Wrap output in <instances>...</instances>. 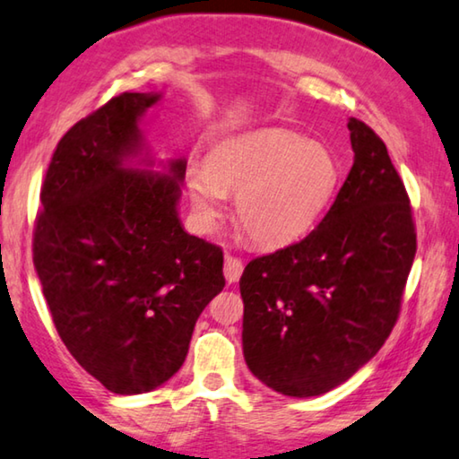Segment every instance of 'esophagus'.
<instances>
[{
	"mask_svg": "<svg viewBox=\"0 0 459 459\" xmlns=\"http://www.w3.org/2000/svg\"><path fill=\"white\" fill-rule=\"evenodd\" d=\"M242 272H244V264L242 260L234 258V255H225V268H223V274L225 280H228V284H236L239 278H242Z\"/></svg>",
	"mask_w": 459,
	"mask_h": 459,
	"instance_id": "1",
	"label": "esophagus"
}]
</instances>
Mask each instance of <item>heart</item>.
<instances>
[{"label": "heart", "instance_id": "b5f03b06", "mask_svg": "<svg viewBox=\"0 0 459 459\" xmlns=\"http://www.w3.org/2000/svg\"><path fill=\"white\" fill-rule=\"evenodd\" d=\"M339 160L326 144L268 128L231 136L191 167L187 193L193 215L212 231L236 193V223L260 247H284L315 228L339 187Z\"/></svg>", "mask_w": 459, "mask_h": 459}]
</instances>
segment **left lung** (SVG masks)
<instances>
[{"label": "left lung", "mask_w": 459, "mask_h": 459, "mask_svg": "<svg viewBox=\"0 0 459 459\" xmlns=\"http://www.w3.org/2000/svg\"><path fill=\"white\" fill-rule=\"evenodd\" d=\"M355 163L323 221L247 264L244 359L288 397H316L368 363L397 323L415 258L411 205L387 147L349 118Z\"/></svg>", "instance_id": "1"}]
</instances>
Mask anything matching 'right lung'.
I'll list each match as a JSON object with an SVG mask.
<instances>
[{
  "mask_svg": "<svg viewBox=\"0 0 459 459\" xmlns=\"http://www.w3.org/2000/svg\"><path fill=\"white\" fill-rule=\"evenodd\" d=\"M160 99L125 92L78 120L39 193L34 266L56 331L117 395L179 371L199 315L225 286L221 247L179 220L187 160H157L144 139L143 117Z\"/></svg>",
  "mask_w": 459,
  "mask_h": 459,
  "instance_id": "1",
  "label": "right lung"
}]
</instances>
